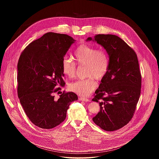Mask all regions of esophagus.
<instances>
[{"mask_svg": "<svg viewBox=\"0 0 159 159\" xmlns=\"http://www.w3.org/2000/svg\"><path fill=\"white\" fill-rule=\"evenodd\" d=\"M79 100L82 101H85V102H88V101H89V99L83 98V97H80V98H79Z\"/></svg>", "mask_w": 159, "mask_h": 159, "instance_id": "esophagus-1", "label": "esophagus"}]
</instances>
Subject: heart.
Listing matches in <instances>:
<instances>
[{
  "instance_id": "heart-1",
  "label": "heart",
  "mask_w": 159,
  "mask_h": 159,
  "mask_svg": "<svg viewBox=\"0 0 159 159\" xmlns=\"http://www.w3.org/2000/svg\"><path fill=\"white\" fill-rule=\"evenodd\" d=\"M74 58L78 66L86 67V76L88 77L70 83L69 89L81 96L88 97L97 86L95 79L102 80L108 72V53L105 49H98L94 46L82 44L76 48ZM61 68L63 73L68 77H76V63L67 57L62 59Z\"/></svg>"
}]
</instances>
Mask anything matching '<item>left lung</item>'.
Segmentation results:
<instances>
[{
  "label": "left lung",
  "instance_id": "1",
  "mask_svg": "<svg viewBox=\"0 0 159 159\" xmlns=\"http://www.w3.org/2000/svg\"><path fill=\"white\" fill-rule=\"evenodd\" d=\"M94 40L108 52L110 66L92 99L100 106L92 120L106 131H114L126 125L134 116L141 95V75L136 53L121 38L97 34Z\"/></svg>",
  "mask_w": 159,
  "mask_h": 159
}]
</instances>
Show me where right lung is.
Masks as SVG:
<instances>
[{
  "label": "right lung",
  "instance_id": "add662e5",
  "mask_svg": "<svg viewBox=\"0 0 159 159\" xmlns=\"http://www.w3.org/2000/svg\"><path fill=\"white\" fill-rule=\"evenodd\" d=\"M75 40L71 36L49 32L34 40L21 53L17 65L18 97L27 116L34 125L52 129L66 117L74 92H63L57 100V86L65 85L61 63Z\"/></svg>",
  "mask_w": 159,
  "mask_h": 159
}]
</instances>
